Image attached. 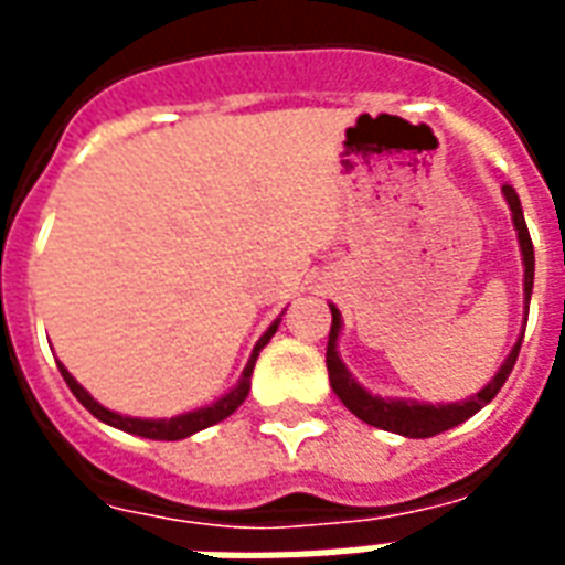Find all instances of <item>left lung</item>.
I'll list each match as a JSON object with an SVG mask.
<instances>
[{
    "label": "left lung",
    "instance_id": "left-lung-1",
    "mask_svg": "<svg viewBox=\"0 0 565 565\" xmlns=\"http://www.w3.org/2000/svg\"><path fill=\"white\" fill-rule=\"evenodd\" d=\"M502 196L509 202L511 209V223H514V233H518V245H521V259H523V302H526V311H530V296H533V275H535V257H533V242H530V230H526V221H523L521 199L514 193V186H502ZM332 311V327H330V342H327V369H330V387L335 391V396L342 399V405L356 415L363 424L379 426V429H387V433H399L405 438H429L445 433L450 426L469 420L472 415H478L499 391L502 384L509 381L511 369H514V360H518V351H521L523 332L518 335V342L509 351V356L502 360V366L497 369V375L487 381L484 387L478 393H472L469 399H460V403H417V399H403V396H379V393H369L360 381L348 372V366L342 363V354H339V335H342V311L335 306H330ZM523 330H526V318H523Z\"/></svg>",
    "mask_w": 565,
    "mask_h": 565
}]
</instances>
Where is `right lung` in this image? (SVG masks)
Instances as JSON below:
<instances>
[{
  "label": "right lung",
  "instance_id": "1",
  "mask_svg": "<svg viewBox=\"0 0 565 565\" xmlns=\"http://www.w3.org/2000/svg\"><path fill=\"white\" fill-rule=\"evenodd\" d=\"M278 323L281 318H275L269 323V330L259 335V342L254 344V354L247 360L245 372H242V379L235 387L217 396L214 403L209 405H199L193 412H184V415H174V417H132V415H120V412H111V408H105L103 403H96L90 393L81 387L78 381L72 379V372H68L63 363H60V375L66 379L68 391L78 396V403L90 412L93 417H99L103 424L115 426V429H124V433H132V436H141V438H157V441H178V438H186L199 433V429H205V426H214L226 420V417L233 415L238 405L247 399V391H250V375H254V363H257L259 351L269 344V339L275 335L278 330Z\"/></svg>",
  "mask_w": 565,
  "mask_h": 565
}]
</instances>
